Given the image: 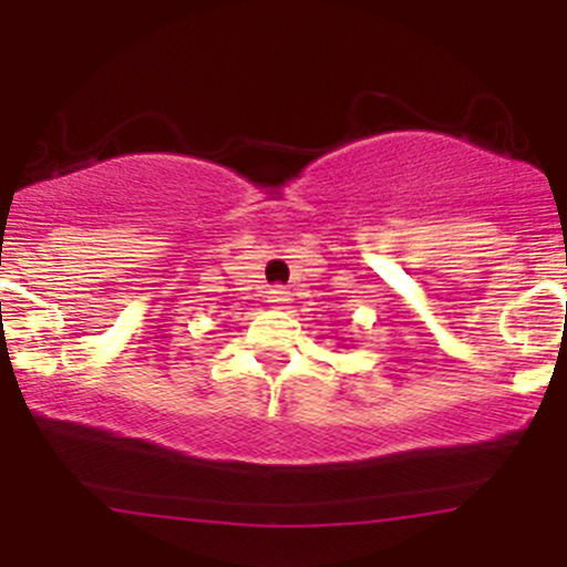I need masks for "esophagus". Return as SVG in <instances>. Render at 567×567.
<instances>
[{"instance_id":"obj_1","label":"esophagus","mask_w":567,"mask_h":567,"mask_svg":"<svg viewBox=\"0 0 567 567\" xmlns=\"http://www.w3.org/2000/svg\"><path fill=\"white\" fill-rule=\"evenodd\" d=\"M269 303H275V306L290 303V290H285V288H271V290H269Z\"/></svg>"}]
</instances>
